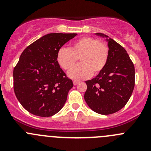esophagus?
Instances as JSON below:
<instances>
[{
  "instance_id": "obj_1",
  "label": "esophagus",
  "mask_w": 151,
  "mask_h": 151,
  "mask_svg": "<svg viewBox=\"0 0 151 151\" xmlns=\"http://www.w3.org/2000/svg\"><path fill=\"white\" fill-rule=\"evenodd\" d=\"M73 83H74V85H77L79 83V82L78 81H75V80H74V81H73Z\"/></svg>"
}]
</instances>
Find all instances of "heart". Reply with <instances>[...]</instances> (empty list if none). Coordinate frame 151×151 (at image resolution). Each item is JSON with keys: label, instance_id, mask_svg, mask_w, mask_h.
I'll return each instance as SVG.
<instances>
[{"label": "heart", "instance_id": "1", "mask_svg": "<svg viewBox=\"0 0 151 151\" xmlns=\"http://www.w3.org/2000/svg\"><path fill=\"white\" fill-rule=\"evenodd\" d=\"M109 58V49L104 43L91 37H83L68 48L61 47L57 53V61L63 69L71 70L80 58L81 64L68 72L73 80H80L98 74L104 68Z\"/></svg>", "mask_w": 151, "mask_h": 151}]
</instances>
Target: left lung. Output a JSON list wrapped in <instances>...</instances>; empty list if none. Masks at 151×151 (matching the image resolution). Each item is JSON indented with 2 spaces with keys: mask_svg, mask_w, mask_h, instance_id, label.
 <instances>
[{
  "mask_svg": "<svg viewBox=\"0 0 151 151\" xmlns=\"http://www.w3.org/2000/svg\"><path fill=\"white\" fill-rule=\"evenodd\" d=\"M96 34L106 38L109 58L104 69L85 82L84 99L93 111L109 115L122 109L130 99L134 88V66L121 45L103 33Z\"/></svg>",
  "mask_w": 151,
  "mask_h": 151,
  "instance_id": "8db88e82",
  "label": "left lung"
}]
</instances>
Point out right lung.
<instances>
[{
    "mask_svg": "<svg viewBox=\"0 0 151 151\" xmlns=\"http://www.w3.org/2000/svg\"><path fill=\"white\" fill-rule=\"evenodd\" d=\"M77 33H49L24 50L14 68V91L22 106L33 115L50 117L66 103L72 80L57 61L59 49Z\"/></svg>",
    "mask_w": 151,
    "mask_h": 151,
    "instance_id": "right-lung-1",
    "label": "right lung"
}]
</instances>
